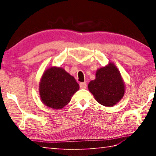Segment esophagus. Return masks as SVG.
<instances>
[{"label":"esophagus","instance_id":"obj_1","mask_svg":"<svg viewBox=\"0 0 156 156\" xmlns=\"http://www.w3.org/2000/svg\"><path fill=\"white\" fill-rule=\"evenodd\" d=\"M87 83H80V87L81 89H86L87 88Z\"/></svg>","mask_w":156,"mask_h":156}]
</instances>
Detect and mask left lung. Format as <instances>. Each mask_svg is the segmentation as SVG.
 <instances>
[{
  "mask_svg": "<svg viewBox=\"0 0 156 156\" xmlns=\"http://www.w3.org/2000/svg\"><path fill=\"white\" fill-rule=\"evenodd\" d=\"M89 91L98 102L113 107L119 102L125 92V84L120 71L113 62L98 69L96 78L89 82Z\"/></svg>",
  "mask_w": 156,
  "mask_h": 156,
  "instance_id": "left-lung-1",
  "label": "left lung"
}]
</instances>
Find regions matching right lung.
<instances>
[{
	"label": "right lung",
	"mask_w": 156,
	"mask_h": 156,
	"mask_svg": "<svg viewBox=\"0 0 156 156\" xmlns=\"http://www.w3.org/2000/svg\"><path fill=\"white\" fill-rule=\"evenodd\" d=\"M78 83L64 69L50 67L44 71L39 83V95L45 106L60 109L66 106L76 91Z\"/></svg>",
	"instance_id": "1"
}]
</instances>
